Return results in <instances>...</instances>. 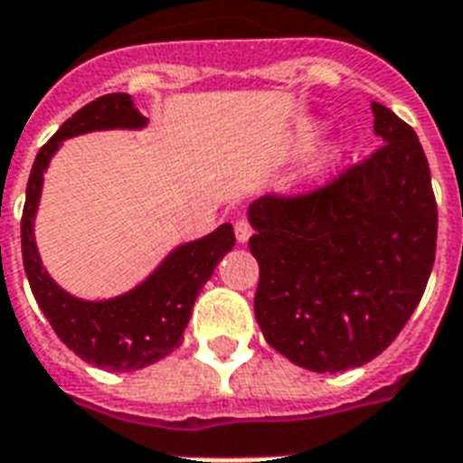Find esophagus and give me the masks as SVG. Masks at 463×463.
<instances>
[{"label":"esophagus","mask_w":463,"mask_h":463,"mask_svg":"<svg viewBox=\"0 0 463 463\" xmlns=\"http://www.w3.org/2000/svg\"><path fill=\"white\" fill-rule=\"evenodd\" d=\"M250 235H252V225H250L247 218H240L238 223H235V238H238V242H247Z\"/></svg>","instance_id":"34e87169"}]
</instances>
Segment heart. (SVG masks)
I'll return each instance as SVG.
<instances>
[{
    "label": "heart",
    "instance_id": "heart-1",
    "mask_svg": "<svg viewBox=\"0 0 463 463\" xmlns=\"http://www.w3.org/2000/svg\"><path fill=\"white\" fill-rule=\"evenodd\" d=\"M320 133H323V123L317 121V118H303V121L296 123L294 133H291V147L294 150H306V147H310L313 143H316L317 137H320ZM340 150H333L330 155H326L323 160L317 162L316 172H326V169L335 167V162H340Z\"/></svg>",
    "mask_w": 463,
    "mask_h": 463
}]
</instances>
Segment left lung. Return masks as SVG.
Returning a JSON list of instances; mask_svg holds the SVG:
<instances>
[{
	"instance_id": "8db88e82",
	"label": "left lung",
	"mask_w": 463,
	"mask_h": 463,
	"mask_svg": "<svg viewBox=\"0 0 463 463\" xmlns=\"http://www.w3.org/2000/svg\"><path fill=\"white\" fill-rule=\"evenodd\" d=\"M383 146L296 196L250 206L260 264L255 316L264 340L294 364L337 373L379 357L428 287L437 203L415 130L372 101Z\"/></svg>"
}]
</instances>
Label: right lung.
<instances>
[{
  "label": "right lung",
  "instance_id": "add662e5",
  "mask_svg": "<svg viewBox=\"0 0 463 463\" xmlns=\"http://www.w3.org/2000/svg\"><path fill=\"white\" fill-rule=\"evenodd\" d=\"M147 118L128 94H104L67 118L35 155L21 216V255L35 301L52 330L84 362L106 372H136L160 362L184 340V327L201 287L235 245L231 223L172 250L150 277L109 301H82L60 288L45 271L33 238L43 172L62 140L91 130L143 128Z\"/></svg>",
  "mask_w": 463,
  "mask_h": 463
}]
</instances>
